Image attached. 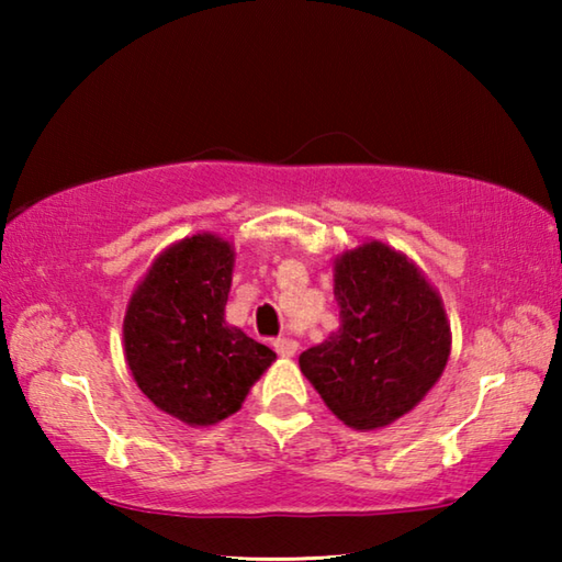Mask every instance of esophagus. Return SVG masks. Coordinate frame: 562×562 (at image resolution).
<instances>
[{"label": "esophagus", "mask_w": 562, "mask_h": 562, "mask_svg": "<svg viewBox=\"0 0 562 562\" xmlns=\"http://www.w3.org/2000/svg\"><path fill=\"white\" fill-rule=\"evenodd\" d=\"M272 347H274V351H278L280 357H294V351H297V341L294 339H290V337H278L272 341Z\"/></svg>", "instance_id": "34e87169"}]
</instances>
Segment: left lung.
<instances>
[{"instance_id": "obj_1", "label": "left lung", "mask_w": 562, "mask_h": 562, "mask_svg": "<svg viewBox=\"0 0 562 562\" xmlns=\"http://www.w3.org/2000/svg\"><path fill=\"white\" fill-rule=\"evenodd\" d=\"M339 331L300 355L331 414L351 429H379L422 402L451 351L441 297L414 262L382 243L335 262Z\"/></svg>"}]
</instances>
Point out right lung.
<instances>
[{
	"label": "right lung",
	"mask_w": 562,
	"mask_h": 562,
	"mask_svg": "<svg viewBox=\"0 0 562 562\" xmlns=\"http://www.w3.org/2000/svg\"><path fill=\"white\" fill-rule=\"evenodd\" d=\"M233 260L231 243L221 237H186L150 265L123 319L140 392L190 426L235 414L274 361L270 347L225 325Z\"/></svg>",
	"instance_id": "right-lung-1"
}]
</instances>
